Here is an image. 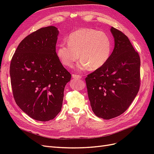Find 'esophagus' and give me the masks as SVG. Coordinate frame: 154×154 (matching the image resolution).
Returning a JSON list of instances; mask_svg holds the SVG:
<instances>
[{
    "mask_svg": "<svg viewBox=\"0 0 154 154\" xmlns=\"http://www.w3.org/2000/svg\"><path fill=\"white\" fill-rule=\"evenodd\" d=\"M72 78L74 79H81L82 76L80 75H79V74H72Z\"/></svg>",
    "mask_w": 154,
    "mask_h": 154,
    "instance_id": "1",
    "label": "esophagus"
}]
</instances>
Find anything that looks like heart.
<instances>
[{
    "label": "heart",
    "instance_id": "b5f03b06",
    "mask_svg": "<svg viewBox=\"0 0 154 154\" xmlns=\"http://www.w3.org/2000/svg\"><path fill=\"white\" fill-rule=\"evenodd\" d=\"M66 42L58 45L57 55L61 62L71 67L78 59L82 71L99 69L108 61L112 52L111 39L105 32L94 29H81L70 34Z\"/></svg>",
    "mask_w": 154,
    "mask_h": 154
}]
</instances>
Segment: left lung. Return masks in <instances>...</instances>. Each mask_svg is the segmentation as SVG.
I'll return each instance as SVG.
<instances>
[{
	"instance_id": "1",
	"label": "left lung",
	"mask_w": 154,
	"mask_h": 154,
	"mask_svg": "<svg viewBox=\"0 0 154 154\" xmlns=\"http://www.w3.org/2000/svg\"><path fill=\"white\" fill-rule=\"evenodd\" d=\"M114 48L106 63L85 78L88 99L97 117L110 119L122 114L140 87V57L123 32L112 27Z\"/></svg>"
}]
</instances>
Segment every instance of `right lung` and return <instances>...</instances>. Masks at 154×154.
<instances>
[{
    "label": "right lung",
    "instance_id": "right-lung-1",
    "mask_svg": "<svg viewBox=\"0 0 154 154\" xmlns=\"http://www.w3.org/2000/svg\"><path fill=\"white\" fill-rule=\"evenodd\" d=\"M58 31L42 27L23 39L10 64L13 94L29 117L40 122L53 119L62 109L65 86L71 74L56 53Z\"/></svg>",
    "mask_w": 154,
    "mask_h": 154
}]
</instances>
